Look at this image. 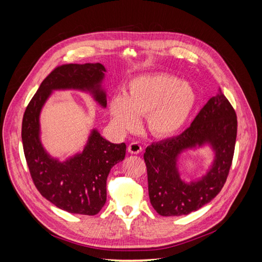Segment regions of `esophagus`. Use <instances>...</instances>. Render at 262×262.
Here are the masks:
<instances>
[{
    "label": "esophagus",
    "instance_id": "1",
    "mask_svg": "<svg viewBox=\"0 0 262 262\" xmlns=\"http://www.w3.org/2000/svg\"><path fill=\"white\" fill-rule=\"evenodd\" d=\"M128 150L131 154H139L142 152V146L138 143V142H132L128 146Z\"/></svg>",
    "mask_w": 262,
    "mask_h": 262
}]
</instances>
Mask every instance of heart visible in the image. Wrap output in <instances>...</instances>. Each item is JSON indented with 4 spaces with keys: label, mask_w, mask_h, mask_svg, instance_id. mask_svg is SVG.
I'll return each instance as SVG.
<instances>
[{
    "label": "heart",
    "mask_w": 262,
    "mask_h": 262,
    "mask_svg": "<svg viewBox=\"0 0 262 262\" xmlns=\"http://www.w3.org/2000/svg\"><path fill=\"white\" fill-rule=\"evenodd\" d=\"M195 102L192 86L178 77L163 73L145 74L130 81L125 97H112L109 114L121 132L138 129L140 116H146L147 128L154 137L169 138L184 128Z\"/></svg>",
    "instance_id": "heart-1"
}]
</instances>
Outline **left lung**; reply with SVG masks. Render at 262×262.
Masks as SVG:
<instances>
[{"mask_svg": "<svg viewBox=\"0 0 262 262\" xmlns=\"http://www.w3.org/2000/svg\"><path fill=\"white\" fill-rule=\"evenodd\" d=\"M237 136V117L231 102L220 90L196 115L191 125L175 138L146 147L150 204L162 216L187 215L215 198L231 168ZM210 145L214 160L200 180L185 183L178 170L179 155L187 149Z\"/></svg>", "mask_w": 262, "mask_h": 262, "instance_id": "1", "label": "left lung"}]
</instances>
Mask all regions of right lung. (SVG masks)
<instances>
[{"mask_svg": "<svg viewBox=\"0 0 262 262\" xmlns=\"http://www.w3.org/2000/svg\"><path fill=\"white\" fill-rule=\"evenodd\" d=\"M105 72L100 63L57 67L39 86L23 117L21 141L31 179L42 196L69 213L95 215L102 209L109 171L124 160L126 146L112 143L93 129L83 152L60 162L41 144L39 116L52 91L57 90L87 92L106 108V93L101 89Z\"/></svg>", "mask_w": 262, "mask_h": 262, "instance_id": "right-lung-1", "label": "right lung"}]
</instances>
